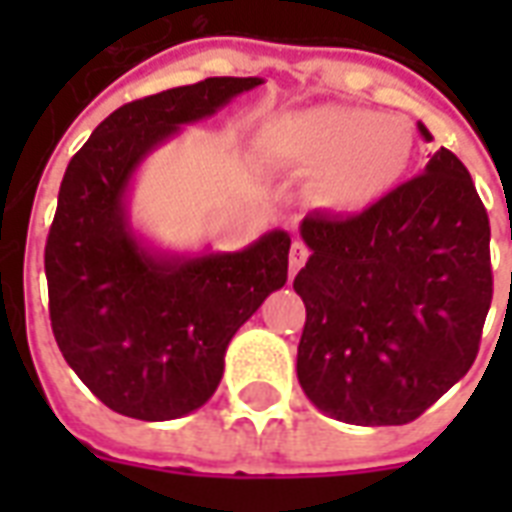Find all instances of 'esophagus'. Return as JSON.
I'll return each instance as SVG.
<instances>
[{
	"label": "esophagus",
	"instance_id": "34e87169",
	"mask_svg": "<svg viewBox=\"0 0 512 512\" xmlns=\"http://www.w3.org/2000/svg\"><path fill=\"white\" fill-rule=\"evenodd\" d=\"M307 257H310V249L301 244V241H293V246H290V274L296 277L299 274V268L307 263Z\"/></svg>",
	"mask_w": 512,
	"mask_h": 512
}]
</instances>
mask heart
<instances>
[{"mask_svg": "<svg viewBox=\"0 0 512 512\" xmlns=\"http://www.w3.org/2000/svg\"><path fill=\"white\" fill-rule=\"evenodd\" d=\"M260 145L271 164L310 175L315 208L354 216L376 208L406 180L414 128L373 109L312 106L268 123Z\"/></svg>", "mask_w": 512, "mask_h": 512, "instance_id": "heart-1", "label": "heart"}]
</instances>
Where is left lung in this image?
<instances>
[{"instance_id": "obj_1", "label": "left lung", "mask_w": 512, "mask_h": 512, "mask_svg": "<svg viewBox=\"0 0 512 512\" xmlns=\"http://www.w3.org/2000/svg\"><path fill=\"white\" fill-rule=\"evenodd\" d=\"M299 230L312 252L293 279L304 395L348 425L417 419L469 373L494 296L488 213L466 167L441 147L376 208L310 213Z\"/></svg>"}]
</instances>
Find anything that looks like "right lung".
<instances>
[{"mask_svg": "<svg viewBox=\"0 0 512 512\" xmlns=\"http://www.w3.org/2000/svg\"><path fill=\"white\" fill-rule=\"evenodd\" d=\"M260 84L213 76L131 101L65 169L46 241L51 329L73 373L123 417L164 422L205 406L233 334L288 282L285 230L238 252L186 255L147 244L128 213L153 150Z\"/></svg>", "mask_w": 512, "mask_h": 512, "instance_id": "add662e5", "label": "right lung"}]
</instances>
